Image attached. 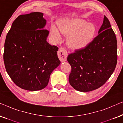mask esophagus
I'll return each mask as SVG.
<instances>
[{
    "label": "esophagus",
    "instance_id": "1",
    "mask_svg": "<svg viewBox=\"0 0 123 123\" xmlns=\"http://www.w3.org/2000/svg\"><path fill=\"white\" fill-rule=\"evenodd\" d=\"M58 55L60 61L62 62H65L67 59V55H68V53H67V50L65 49L64 48H60L59 49L58 52Z\"/></svg>",
    "mask_w": 123,
    "mask_h": 123
}]
</instances>
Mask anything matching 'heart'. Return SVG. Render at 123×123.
<instances>
[{
	"label": "heart",
	"mask_w": 123,
	"mask_h": 123,
	"mask_svg": "<svg viewBox=\"0 0 123 123\" xmlns=\"http://www.w3.org/2000/svg\"><path fill=\"white\" fill-rule=\"evenodd\" d=\"M59 31L65 36H69L67 43L70 48L78 50L87 46L95 37L96 28L92 23L78 18L62 20L58 23ZM59 30L54 25L51 26L50 34L55 41L62 40Z\"/></svg>",
	"instance_id": "obj_1"
}]
</instances>
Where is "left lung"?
<instances>
[{
	"label": "left lung",
	"instance_id": "left-lung-1",
	"mask_svg": "<svg viewBox=\"0 0 123 123\" xmlns=\"http://www.w3.org/2000/svg\"><path fill=\"white\" fill-rule=\"evenodd\" d=\"M117 60V38L105 16L98 35L93 41L67 57L72 68L69 82L79 91L88 92L100 88L114 72Z\"/></svg>",
	"mask_w": 123,
	"mask_h": 123
}]
</instances>
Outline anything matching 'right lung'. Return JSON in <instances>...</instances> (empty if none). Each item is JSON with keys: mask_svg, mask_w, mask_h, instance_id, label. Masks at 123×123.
<instances>
[{"mask_svg": "<svg viewBox=\"0 0 123 123\" xmlns=\"http://www.w3.org/2000/svg\"><path fill=\"white\" fill-rule=\"evenodd\" d=\"M43 14L20 15L6 35L3 59L8 75L20 88L38 91L48 85L52 72L60 61L58 48L46 41Z\"/></svg>", "mask_w": 123, "mask_h": 123, "instance_id": "add662e5", "label": "right lung"}]
</instances>
